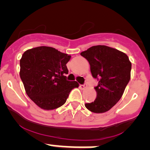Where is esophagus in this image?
I'll return each mask as SVG.
<instances>
[{"mask_svg": "<svg viewBox=\"0 0 150 150\" xmlns=\"http://www.w3.org/2000/svg\"><path fill=\"white\" fill-rule=\"evenodd\" d=\"M79 87L81 90H84V89H85L86 87H87V85H86V84H80Z\"/></svg>", "mask_w": 150, "mask_h": 150, "instance_id": "esophagus-1", "label": "esophagus"}]
</instances>
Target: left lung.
<instances>
[{
	"mask_svg": "<svg viewBox=\"0 0 150 150\" xmlns=\"http://www.w3.org/2000/svg\"><path fill=\"white\" fill-rule=\"evenodd\" d=\"M80 54L90 63L93 76L98 79L96 99L84 106L94 113H104L122 98L130 81L131 63L125 53L105 45L93 46Z\"/></svg>",
	"mask_w": 150,
	"mask_h": 150,
	"instance_id": "obj_1",
	"label": "left lung"
}]
</instances>
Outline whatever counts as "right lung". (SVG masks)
<instances>
[{"mask_svg": "<svg viewBox=\"0 0 150 150\" xmlns=\"http://www.w3.org/2000/svg\"><path fill=\"white\" fill-rule=\"evenodd\" d=\"M71 56L53 47L30 49L20 59V75L28 97L41 109L52 110L66 103L72 89L79 84L66 80Z\"/></svg>", "mask_w": 150, "mask_h": 150, "instance_id": "add662e5", "label": "right lung"}]
</instances>
